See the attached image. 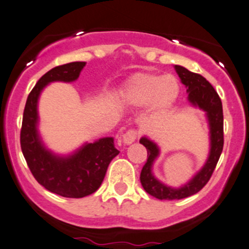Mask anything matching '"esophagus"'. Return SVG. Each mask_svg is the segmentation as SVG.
<instances>
[{
	"instance_id": "obj_1",
	"label": "esophagus",
	"mask_w": 249,
	"mask_h": 249,
	"mask_svg": "<svg viewBox=\"0 0 249 249\" xmlns=\"http://www.w3.org/2000/svg\"><path fill=\"white\" fill-rule=\"evenodd\" d=\"M138 133L136 130H127L126 132L123 133L122 136V142L124 143L125 145H129L131 144V143H133L136 141V138H137Z\"/></svg>"
}]
</instances>
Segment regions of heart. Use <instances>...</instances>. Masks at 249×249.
<instances>
[{
	"label": "heart",
	"mask_w": 249,
	"mask_h": 249,
	"mask_svg": "<svg viewBox=\"0 0 249 249\" xmlns=\"http://www.w3.org/2000/svg\"><path fill=\"white\" fill-rule=\"evenodd\" d=\"M180 94V85L172 75L137 72L124 83L122 98L132 107L151 105L156 114L164 113L175 104Z\"/></svg>",
	"instance_id": "b5f03b06"
}]
</instances>
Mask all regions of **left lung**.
I'll return each instance as SVG.
<instances>
[{
  "label": "left lung",
  "instance_id": "1",
  "mask_svg": "<svg viewBox=\"0 0 249 249\" xmlns=\"http://www.w3.org/2000/svg\"><path fill=\"white\" fill-rule=\"evenodd\" d=\"M177 74L181 82L186 86L188 93V101L206 112L210 127V154L205 164L187 184L180 188H172L159 181L151 172L154 161L159 156V146L149 138L142 137L140 140L148 151V159L141 172V184L145 192L161 200L182 199L196 195L208 184L211 175L216 168V164L223 150V108L218 94L214 90L209 81L199 74L190 71L181 65H174Z\"/></svg>",
  "mask_w": 249,
  "mask_h": 249
}]
</instances>
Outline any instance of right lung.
I'll return each mask as SVG.
<instances>
[{
	"label": "right lung",
	"mask_w": 249,
	"mask_h": 249,
	"mask_svg": "<svg viewBox=\"0 0 249 249\" xmlns=\"http://www.w3.org/2000/svg\"><path fill=\"white\" fill-rule=\"evenodd\" d=\"M86 62L58 65L36 82L23 109L20 144L35 179L52 193L67 198H82L95 192L104 181L107 167L119 154L112 137L86 143L69 156H58L48 150L39 137L38 99L49 83L72 82L80 76Z\"/></svg>",
	"instance_id": "add662e5"
}]
</instances>
